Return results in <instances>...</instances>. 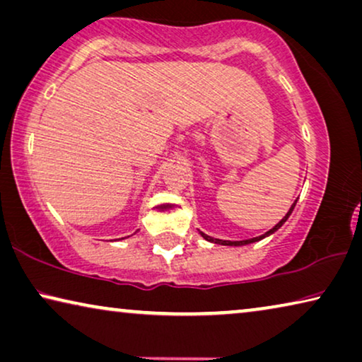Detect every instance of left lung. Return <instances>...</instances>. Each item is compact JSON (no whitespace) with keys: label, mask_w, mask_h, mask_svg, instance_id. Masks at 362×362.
Listing matches in <instances>:
<instances>
[{"label":"left lung","mask_w":362,"mask_h":362,"mask_svg":"<svg viewBox=\"0 0 362 362\" xmlns=\"http://www.w3.org/2000/svg\"><path fill=\"white\" fill-rule=\"evenodd\" d=\"M295 204H296V202H295L293 204H291V208H290V211H288V212H286V216L284 217V219H282V221H280V222L277 223V226H275V227H272V228H271V230H269V232H266V233H264V235H259V237H255V238H250V240H242V242H228V240H217V238H212V237H209V235H206V233H203V232H199V233H202V235H203V237H204L206 240H209V242H212V243H219V245H228V246H242V245H248V243H253V242H259V240H262L264 237H267V235H271V233H274L275 230H279V228L284 226V223H285V221H286V219H288V217H290V214H291V211H293V208H295Z\"/></svg>","instance_id":"1"}]
</instances>
